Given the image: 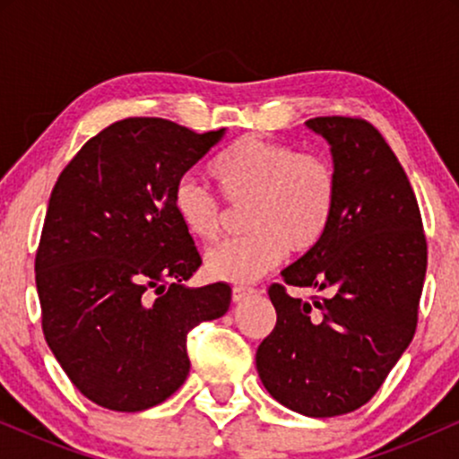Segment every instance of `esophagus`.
Masks as SVG:
<instances>
[{"label": "esophagus", "mask_w": 459, "mask_h": 459, "mask_svg": "<svg viewBox=\"0 0 459 459\" xmlns=\"http://www.w3.org/2000/svg\"><path fill=\"white\" fill-rule=\"evenodd\" d=\"M255 293H256V289L244 287V284H235V287H233V302H244L246 298L255 296Z\"/></svg>", "instance_id": "1"}]
</instances>
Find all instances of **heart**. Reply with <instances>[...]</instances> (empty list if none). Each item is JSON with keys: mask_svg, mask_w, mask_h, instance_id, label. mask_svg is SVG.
<instances>
[{"mask_svg": "<svg viewBox=\"0 0 459 459\" xmlns=\"http://www.w3.org/2000/svg\"><path fill=\"white\" fill-rule=\"evenodd\" d=\"M212 172L229 207L246 209V235L222 241L204 256V270L215 281H255L287 250L307 255L330 229L339 172L328 157L246 135L213 161ZM172 207L183 229L200 241L218 239L230 218L222 200L189 175L177 181Z\"/></svg>", "mask_w": 459, "mask_h": 459, "instance_id": "b5f03b06", "label": "heart"}]
</instances>
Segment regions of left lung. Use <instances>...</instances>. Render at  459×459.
I'll use <instances>...</instances> for the list:
<instances>
[{
	"mask_svg": "<svg viewBox=\"0 0 459 459\" xmlns=\"http://www.w3.org/2000/svg\"><path fill=\"white\" fill-rule=\"evenodd\" d=\"M307 125L330 142L339 200L324 239L267 289L276 325L256 350V371L276 402L325 419L365 405L412 341L428 239L412 186L380 131L356 116ZM287 286L326 296L304 303Z\"/></svg>",
	"mask_w": 459,
	"mask_h": 459,
	"instance_id": "left-lung-1",
	"label": "left lung"
}]
</instances>
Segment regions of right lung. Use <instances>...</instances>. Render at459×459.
<instances>
[{"label":"right lung","mask_w":459,"mask_h":459,"mask_svg":"<svg viewBox=\"0 0 459 459\" xmlns=\"http://www.w3.org/2000/svg\"><path fill=\"white\" fill-rule=\"evenodd\" d=\"M222 134L134 116L88 140L57 177L34 263L43 334L97 405L166 402L189 373V330L230 307L229 284H183L203 259L172 207L178 178Z\"/></svg>","instance_id":"obj_1"}]
</instances>
